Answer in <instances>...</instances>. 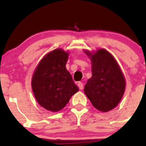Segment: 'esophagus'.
<instances>
[{
  "label": "esophagus",
  "mask_w": 146,
  "mask_h": 146,
  "mask_svg": "<svg viewBox=\"0 0 146 146\" xmlns=\"http://www.w3.org/2000/svg\"><path fill=\"white\" fill-rule=\"evenodd\" d=\"M78 86L79 88H80V89H81V90H82V89H83V88H84V85H83V84L81 82H78Z\"/></svg>",
  "instance_id": "obj_1"
}]
</instances>
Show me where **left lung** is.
Instances as JSON below:
<instances>
[{"label":"left lung","mask_w":146,"mask_h":146,"mask_svg":"<svg viewBox=\"0 0 146 146\" xmlns=\"http://www.w3.org/2000/svg\"><path fill=\"white\" fill-rule=\"evenodd\" d=\"M86 53L91 59L92 77L84 90L95 108L108 112L121 101L125 86L124 77L116 60L106 50Z\"/></svg>","instance_id":"1"}]
</instances>
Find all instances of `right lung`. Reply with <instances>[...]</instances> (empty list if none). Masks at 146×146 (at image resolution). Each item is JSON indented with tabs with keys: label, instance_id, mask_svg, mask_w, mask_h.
Here are the masks:
<instances>
[{
	"label": "right lung",
	"instance_id": "1",
	"mask_svg": "<svg viewBox=\"0 0 146 146\" xmlns=\"http://www.w3.org/2000/svg\"><path fill=\"white\" fill-rule=\"evenodd\" d=\"M68 53L58 48L46 54L33 73L31 86L37 102L52 112L62 109L79 90L66 68Z\"/></svg>",
	"mask_w": 146,
	"mask_h": 146
}]
</instances>
